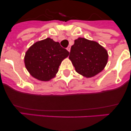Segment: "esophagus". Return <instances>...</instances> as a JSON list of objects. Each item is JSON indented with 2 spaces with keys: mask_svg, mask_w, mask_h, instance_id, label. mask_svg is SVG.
<instances>
[{
  "mask_svg": "<svg viewBox=\"0 0 131 131\" xmlns=\"http://www.w3.org/2000/svg\"><path fill=\"white\" fill-rule=\"evenodd\" d=\"M70 48H71V47L70 46H68V47H67V51H68V52H70Z\"/></svg>",
  "mask_w": 131,
  "mask_h": 131,
  "instance_id": "obj_1",
  "label": "esophagus"
}]
</instances>
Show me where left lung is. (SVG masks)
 Wrapping results in <instances>:
<instances>
[{
	"instance_id": "left-lung-1",
	"label": "left lung",
	"mask_w": 131,
	"mask_h": 131,
	"mask_svg": "<svg viewBox=\"0 0 131 131\" xmlns=\"http://www.w3.org/2000/svg\"><path fill=\"white\" fill-rule=\"evenodd\" d=\"M108 52L95 41L79 37L71 47L69 59L78 73L92 77L105 68L108 62Z\"/></svg>"
}]
</instances>
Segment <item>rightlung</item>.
<instances>
[{
    "label": "right lung",
    "instance_id": "1",
    "mask_svg": "<svg viewBox=\"0 0 131 131\" xmlns=\"http://www.w3.org/2000/svg\"><path fill=\"white\" fill-rule=\"evenodd\" d=\"M69 52L59 42L47 38L35 42L25 53V64L30 75L41 81H49L56 76L58 68Z\"/></svg>",
    "mask_w": 131,
    "mask_h": 131
}]
</instances>
